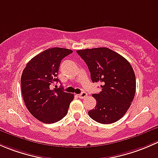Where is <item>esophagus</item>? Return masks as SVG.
Here are the masks:
<instances>
[{"mask_svg":"<svg viewBox=\"0 0 158 158\" xmlns=\"http://www.w3.org/2000/svg\"><path fill=\"white\" fill-rule=\"evenodd\" d=\"M87 97V94L86 92H83L81 94H79V97L81 99H84Z\"/></svg>","mask_w":158,"mask_h":158,"instance_id":"obj_1","label":"esophagus"}]
</instances>
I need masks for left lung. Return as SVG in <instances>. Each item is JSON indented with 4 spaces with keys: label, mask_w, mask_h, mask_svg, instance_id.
<instances>
[{
    "label": "left lung",
    "mask_w": 158,
    "mask_h": 158,
    "mask_svg": "<svg viewBox=\"0 0 158 158\" xmlns=\"http://www.w3.org/2000/svg\"><path fill=\"white\" fill-rule=\"evenodd\" d=\"M87 64L94 83L100 82L102 90L93 94L97 105L89 116L101 124L118 121L127 112L135 94L136 81L127 60L108 48L77 50Z\"/></svg>",
    "instance_id": "left-lung-1"
}]
</instances>
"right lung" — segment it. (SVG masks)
I'll return each instance as SVG.
<instances>
[{
    "label": "right lung",
    "instance_id": "obj_1",
    "mask_svg": "<svg viewBox=\"0 0 158 158\" xmlns=\"http://www.w3.org/2000/svg\"><path fill=\"white\" fill-rule=\"evenodd\" d=\"M73 51L68 48H48L35 55L27 64L21 76V90L29 112L40 121L51 124L68 113L74 94L61 88L50 89L56 81L61 61Z\"/></svg>",
    "mask_w": 158,
    "mask_h": 158
}]
</instances>
